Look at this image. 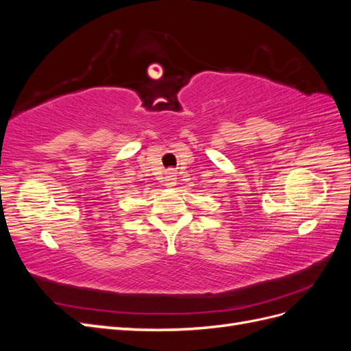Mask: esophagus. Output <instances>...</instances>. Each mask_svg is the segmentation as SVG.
<instances>
[{
    "mask_svg": "<svg viewBox=\"0 0 351 351\" xmlns=\"http://www.w3.org/2000/svg\"><path fill=\"white\" fill-rule=\"evenodd\" d=\"M177 173L174 171L173 168H169L165 171V186L167 187H173L177 184Z\"/></svg>",
    "mask_w": 351,
    "mask_h": 351,
    "instance_id": "esophagus-1",
    "label": "esophagus"
}]
</instances>
